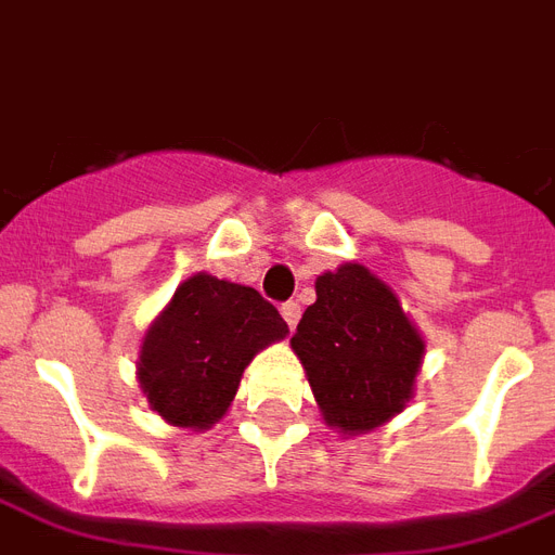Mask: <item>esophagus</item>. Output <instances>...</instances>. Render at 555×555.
Masks as SVG:
<instances>
[{
	"label": "esophagus",
	"instance_id": "esophagus-1",
	"mask_svg": "<svg viewBox=\"0 0 555 555\" xmlns=\"http://www.w3.org/2000/svg\"><path fill=\"white\" fill-rule=\"evenodd\" d=\"M281 315H283V322L289 324V331H295V324H298V319H301V304L286 301L281 307Z\"/></svg>",
	"mask_w": 555,
	"mask_h": 555
}]
</instances>
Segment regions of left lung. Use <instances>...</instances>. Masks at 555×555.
Wrapping results in <instances>:
<instances>
[{"instance_id": "obj_1", "label": "left lung", "mask_w": 555, "mask_h": 555, "mask_svg": "<svg viewBox=\"0 0 555 555\" xmlns=\"http://www.w3.org/2000/svg\"><path fill=\"white\" fill-rule=\"evenodd\" d=\"M289 345L324 424L341 436L369 433L406 410L427 348L391 286L362 262L315 278V304Z\"/></svg>"}]
</instances>
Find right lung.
Here are the masks:
<instances>
[{"label":"right lung","mask_w":555,"mask_h":555,"mask_svg":"<svg viewBox=\"0 0 555 555\" xmlns=\"http://www.w3.org/2000/svg\"><path fill=\"white\" fill-rule=\"evenodd\" d=\"M286 333L281 312L257 289L195 272L149 324L137 380L166 424L210 430L231 406L254 357Z\"/></svg>","instance_id":"1"}]
</instances>
